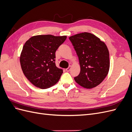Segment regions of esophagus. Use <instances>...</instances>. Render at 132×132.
<instances>
[{"label": "esophagus", "instance_id": "obj_1", "mask_svg": "<svg viewBox=\"0 0 132 132\" xmlns=\"http://www.w3.org/2000/svg\"><path fill=\"white\" fill-rule=\"evenodd\" d=\"M71 65H70L68 68L66 69V71H69L71 70Z\"/></svg>", "mask_w": 132, "mask_h": 132}]
</instances>
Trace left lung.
<instances>
[{"instance_id": "1", "label": "left lung", "mask_w": 132, "mask_h": 132, "mask_svg": "<svg viewBox=\"0 0 132 132\" xmlns=\"http://www.w3.org/2000/svg\"><path fill=\"white\" fill-rule=\"evenodd\" d=\"M78 56L80 73L74 78L79 85L86 89L97 86L106 77L110 69L109 51L106 44L89 32L69 37Z\"/></svg>"}]
</instances>
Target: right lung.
Listing matches in <instances>:
<instances>
[{
  "mask_svg": "<svg viewBox=\"0 0 132 132\" xmlns=\"http://www.w3.org/2000/svg\"><path fill=\"white\" fill-rule=\"evenodd\" d=\"M66 36L37 35L25 43L20 57L22 70L34 85L45 89L56 84L63 70L55 65V51Z\"/></svg>",
  "mask_w": 132,
  "mask_h": 132,
  "instance_id": "1",
  "label": "right lung"
}]
</instances>
